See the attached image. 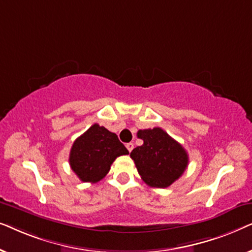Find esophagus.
Listing matches in <instances>:
<instances>
[{
  "instance_id": "34e87169",
  "label": "esophagus",
  "mask_w": 252,
  "mask_h": 252,
  "mask_svg": "<svg viewBox=\"0 0 252 252\" xmlns=\"http://www.w3.org/2000/svg\"><path fill=\"white\" fill-rule=\"evenodd\" d=\"M126 148H127V150H128L129 151V153H130V151H132L133 150V148H134V144L133 143H127L126 144Z\"/></svg>"
}]
</instances>
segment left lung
<instances>
[{"instance_id": "1", "label": "left lung", "mask_w": 252, "mask_h": 252, "mask_svg": "<svg viewBox=\"0 0 252 252\" xmlns=\"http://www.w3.org/2000/svg\"><path fill=\"white\" fill-rule=\"evenodd\" d=\"M143 144L130 153L141 179L150 187L166 188L184 174L188 166L187 151L160 128L140 129Z\"/></svg>"}]
</instances>
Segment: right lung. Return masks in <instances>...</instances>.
Masks as SVG:
<instances>
[{
    "instance_id": "obj_1",
    "label": "right lung",
    "mask_w": 252,
    "mask_h": 252,
    "mask_svg": "<svg viewBox=\"0 0 252 252\" xmlns=\"http://www.w3.org/2000/svg\"><path fill=\"white\" fill-rule=\"evenodd\" d=\"M128 150L115 133L94 124L73 142L70 151L72 171L84 182H98L108 174L117 157Z\"/></svg>"
}]
</instances>
